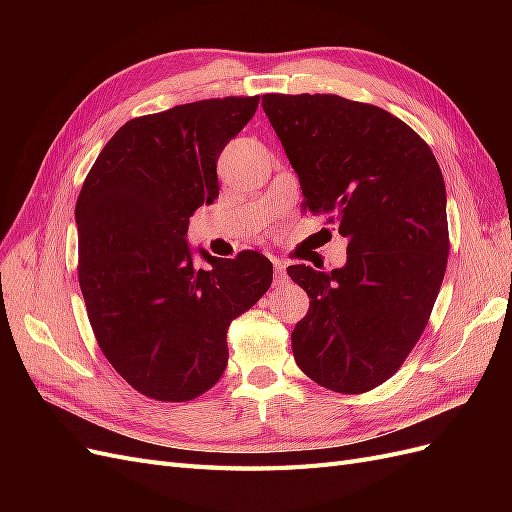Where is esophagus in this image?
I'll use <instances>...</instances> for the list:
<instances>
[{
	"mask_svg": "<svg viewBox=\"0 0 512 512\" xmlns=\"http://www.w3.org/2000/svg\"><path fill=\"white\" fill-rule=\"evenodd\" d=\"M273 267H275V280H273V286L280 288L288 282V273H286V262L282 260H273Z\"/></svg>",
	"mask_w": 512,
	"mask_h": 512,
	"instance_id": "1",
	"label": "esophagus"
}]
</instances>
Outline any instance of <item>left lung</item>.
Masks as SVG:
<instances>
[{"mask_svg":"<svg viewBox=\"0 0 512 512\" xmlns=\"http://www.w3.org/2000/svg\"><path fill=\"white\" fill-rule=\"evenodd\" d=\"M262 108L303 209L348 239L342 269L288 267L309 297L292 331L294 361L324 389L371 391L406 361L438 299L451 247L442 170L423 138L380 106L267 94Z\"/></svg>","mask_w":512,"mask_h":512,"instance_id":"8db88e82","label":"left lung"}]
</instances>
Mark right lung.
<instances>
[{
	"instance_id": "right-lung-1",
	"label": "right lung",
	"mask_w": 512,
	"mask_h": 512,
	"mask_svg": "<svg viewBox=\"0 0 512 512\" xmlns=\"http://www.w3.org/2000/svg\"><path fill=\"white\" fill-rule=\"evenodd\" d=\"M260 96L211 98L130 119L104 145L76 200L79 284L104 356L156 401L207 393L228 363L230 322L273 280L245 250L215 258L188 245L194 211L220 194L218 158Z\"/></svg>"
}]
</instances>
